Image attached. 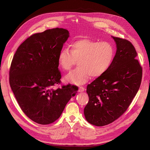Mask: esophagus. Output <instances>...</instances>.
<instances>
[{
    "instance_id": "1",
    "label": "esophagus",
    "mask_w": 150,
    "mask_h": 150,
    "mask_svg": "<svg viewBox=\"0 0 150 150\" xmlns=\"http://www.w3.org/2000/svg\"><path fill=\"white\" fill-rule=\"evenodd\" d=\"M84 88L83 87H82V86H80L79 87V89H78V92H83L84 91Z\"/></svg>"
}]
</instances>
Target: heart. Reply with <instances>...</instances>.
I'll list each match as a JSON object with an SVG mask.
<instances>
[{
  "mask_svg": "<svg viewBox=\"0 0 150 150\" xmlns=\"http://www.w3.org/2000/svg\"><path fill=\"white\" fill-rule=\"evenodd\" d=\"M115 49L109 42L79 39L71 44L70 50L62 49L58 56L59 67L70 70L78 61V67L66 76L67 82L82 85L91 76L97 78L105 74L111 67L115 57Z\"/></svg>",
  "mask_w": 150,
  "mask_h": 150,
  "instance_id": "b5f03b06",
  "label": "heart"
}]
</instances>
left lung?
<instances>
[{
    "label": "left lung",
    "mask_w": 150,
    "mask_h": 150,
    "mask_svg": "<svg viewBox=\"0 0 150 150\" xmlns=\"http://www.w3.org/2000/svg\"><path fill=\"white\" fill-rule=\"evenodd\" d=\"M117 45L114 61L107 72L88 84L89 101L84 109L89 123L103 127L127 110L137 93L142 68L134 47L127 39L112 36Z\"/></svg>",
    "instance_id": "8db88e82"
}]
</instances>
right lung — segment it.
Wrapping results in <instances>:
<instances>
[{"mask_svg":"<svg viewBox=\"0 0 150 150\" xmlns=\"http://www.w3.org/2000/svg\"><path fill=\"white\" fill-rule=\"evenodd\" d=\"M69 37V31L59 28L35 33L19 45L13 57L10 87L22 111L37 123L56 121L77 92L78 87L70 84L53 89L61 83L58 56Z\"/></svg>","mask_w":150,"mask_h":150,"instance_id":"add662e5","label":"right lung"}]
</instances>
